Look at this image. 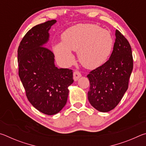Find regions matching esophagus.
<instances>
[{
	"mask_svg": "<svg viewBox=\"0 0 146 146\" xmlns=\"http://www.w3.org/2000/svg\"><path fill=\"white\" fill-rule=\"evenodd\" d=\"M81 73L79 71H76L73 73V80L75 81H77L79 78L81 77Z\"/></svg>",
	"mask_w": 146,
	"mask_h": 146,
	"instance_id": "esophagus-1",
	"label": "esophagus"
}]
</instances>
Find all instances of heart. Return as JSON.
Here are the masks:
<instances>
[{
	"instance_id": "b5f03b06",
	"label": "heart",
	"mask_w": 146,
	"mask_h": 146,
	"mask_svg": "<svg viewBox=\"0 0 146 146\" xmlns=\"http://www.w3.org/2000/svg\"><path fill=\"white\" fill-rule=\"evenodd\" d=\"M62 38V40L53 44V51L59 62L66 66L73 63L75 51H78L79 60L84 67H100L108 60L114 45L110 31L92 24L71 27Z\"/></svg>"
}]
</instances>
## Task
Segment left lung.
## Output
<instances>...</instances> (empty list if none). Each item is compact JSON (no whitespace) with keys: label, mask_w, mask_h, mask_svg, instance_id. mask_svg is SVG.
<instances>
[{"label":"left lung","mask_w":146,"mask_h":146,"mask_svg":"<svg viewBox=\"0 0 146 146\" xmlns=\"http://www.w3.org/2000/svg\"><path fill=\"white\" fill-rule=\"evenodd\" d=\"M115 36L113 50L109 60L87 76L90 83L88 100L100 112L110 111L120 102L128 88L133 68L129 42L117 29Z\"/></svg>","instance_id":"left-lung-1"}]
</instances>
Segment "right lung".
I'll return each mask as SVG.
<instances>
[{
    "label": "right lung",
    "instance_id": "right-lung-1",
    "mask_svg": "<svg viewBox=\"0 0 146 146\" xmlns=\"http://www.w3.org/2000/svg\"><path fill=\"white\" fill-rule=\"evenodd\" d=\"M56 20L38 24L28 31L18 48L19 75L29 102L39 111L55 115L67 102L73 71L56 67L55 56L46 48L49 31Z\"/></svg>",
    "mask_w": 146,
    "mask_h": 146
}]
</instances>
